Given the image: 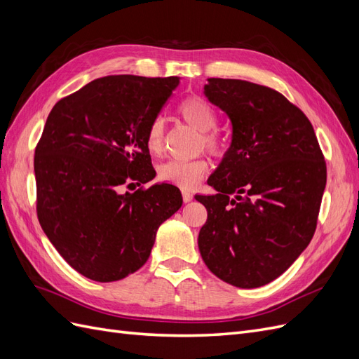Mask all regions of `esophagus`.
Masks as SVG:
<instances>
[{"label":"esophagus","mask_w":359,"mask_h":359,"mask_svg":"<svg viewBox=\"0 0 359 359\" xmlns=\"http://www.w3.org/2000/svg\"><path fill=\"white\" fill-rule=\"evenodd\" d=\"M182 199H184V202L187 203V202H190L193 199V194L190 191H187V190H184L182 191Z\"/></svg>","instance_id":"1"}]
</instances>
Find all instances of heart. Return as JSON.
<instances>
[{"mask_svg": "<svg viewBox=\"0 0 359 359\" xmlns=\"http://www.w3.org/2000/svg\"><path fill=\"white\" fill-rule=\"evenodd\" d=\"M178 115L193 128L202 133V142L211 153H219L222 142L212 130L217 127V116L208 102L201 97H189L178 106ZM147 148L151 154H160L165 148L163 123L156 119L149 124L145 137ZM210 165L203 158L198 160H169L158 168V178L184 190L193 189L208 173Z\"/></svg>", "mask_w": 359, "mask_h": 359, "instance_id": "1", "label": "heart"}]
</instances>
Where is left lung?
Here are the masks:
<instances>
[{"mask_svg":"<svg viewBox=\"0 0 359 359\" xmlns=\"http://www.w3.org/2000/svg\"><path fill=\"white\" fill-rule=\"evenodd\" d=\"M203 94L232 126L231 145L196 194L208 219L198 238L205 265L232 286L271 283L316 231L327 165L309 118L285 95L241 79L210 78Z\"/></svg>","mask_w":359,"mask_h":359,"instance_id":"left-lung-1","label":"left lung"}]
</instances>
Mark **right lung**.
Returning a JSON list of instances; mask_svg holds the SVG:
<instances>
[{
	"instance_id": "obj_1",
	"label": "right lung",
	"mask_w": 359,
	"mask_h": 359,
	"mask_svg": "<svg viewBox=\"0 0 359 359\" xmlns=\"http://www.w3.org/2000/svg\"><path fill=\"white\" fill-rule=\"evenodd\" d=\"M180 79L106 76L61 99L46 119L34 157L39 222L86 278L107 283L133 274L160 224L181 208L180 189L168 182L119 193L156 177L147 130Z\"/></svg>"
}]
</instances>
